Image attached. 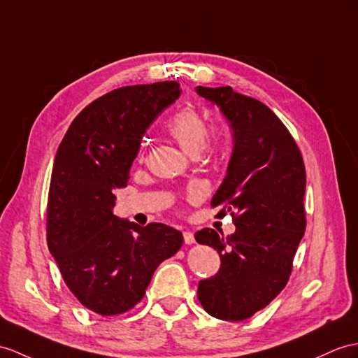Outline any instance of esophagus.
<instances>
[{
    "label": "esophagus",
    "mask_w": 358,
    "mask_h": 358,
    "mask_svg": "<svg viewBox=\"0 0 358 358\" xmlns=\"http://www.w3.org/2000/svg\"><path fill=\"white\" fill-rule=\"evenodd\" d=\"M184 241H185V245H193V243L196 241L194 234L191 231H184Z\"/></svg>",
    "instance_id": "1"
}]
</instances>
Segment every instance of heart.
<instances>
[{
  "instance_id": "b5f03b06",
  "label": "heart",
  "mask_w": 358,
  "mask_h": 358,
  "mask_svg": "<svg viewBox=\"0 0 358 358\" xmlns=\"http://www.w3.org/2000/svg\"><path fill=\"white\" fill-rule=\"evenodd\" d=\"M169 132L189 156L199 155L208 141V124L194 109H182L169 121Z\"/></svg>"
}]
</instances>
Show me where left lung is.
<instances>
[{"instance_id":"8db88e82","label":"left lung","mask_w":358,"mask_h":358,"mask_svg":"<svg viewBox=\"0 0 358 358\" xmlns=\"http://www.w3.org/2000/svg\"><path fill=\"white\" fill-rule=\"evenodd\" d=\"M196 92L220 109L232 130L228 170L211 205L237 214L229 237L209 228L194 235L222 261L219 272L199 282L197 298L211 316L240 322L289 281L305 231V167L290 132L266 104L231 86H196Z\"/></svg>"}]
</instances>
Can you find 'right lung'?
Listing matches in <instances>:
<instances>
[{
  "instance_id": "1",
  "label": "right lung",
  "mask_w": 358,
  "mask_h": 358,
  "mask_svg": "<svg viewBox=\"0 0 358 358\" xmlns=\"http://www.w3.org/2000/svg\"><path fill=\"white\" fill-rule=\"evenodd\" d=\"M178 82L124 86L88 104L60 143L48 193L47 243L68 289L101 316L134 308L180 231L113 214L147 129L179 99Z\"/></svg>"
}]
</instances>
